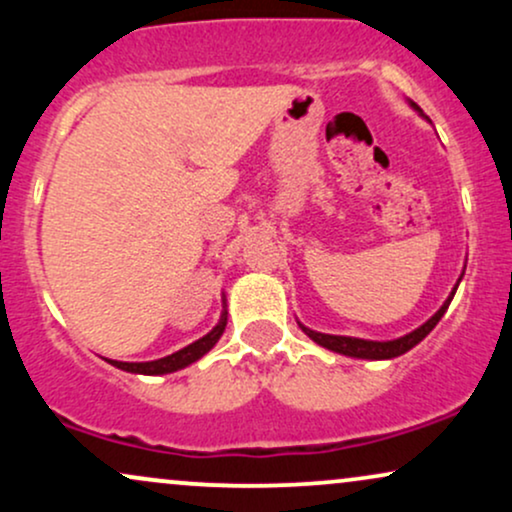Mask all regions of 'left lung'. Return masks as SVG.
<instances>
[{"label": "left lung", "instance_id": "1", "mask_svg": "<svg viewBox=\"0 0 512 512\" xmlns=\"http://www.w3.org/2000/svg\"><path fill=\"white\" fill-rule=\"evenodd\" d=\"M411 105H414V108L419 110V105H416V103H411ZM455 291H457V286H455ZM455 291L450 293V298L443 303V308H440L438 313L431 317V320L424 322V325H421L419 330L404 334V337H399V339H392V342H370V339L339 337V334H322V332L308 330V327H303V325H301V330L308 334V337L313 339V342H317L320 346H325V349H330V351H337V354L354 356V358H370V361H383V358H395V356L407 354L409 349H414V346L419 344L421 339H424L426 334L438 325L440 317H443L445 310H448V305L452 301V296H455Z\"/></svg>", "mask_w": 512, "mask_h": 512}]
</instances>
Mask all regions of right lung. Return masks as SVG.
Here are the masks:
<instances>
[{"label": "right lung", "mask_w": 512, "mask_h": 512, "mask_svg": "<svg viewBox=\"0 0 512 512\" xmlns=\"http://www.w3.org/2000/svg\"><path fill=\"white\" fill-rule=\"evenodd\" d=\"M226 315L228 313L221 315V322L209 334H204V337L197 339L195 344L185 346V349L175 351V354H170L166 358H158V361H149V363H125V361H110V363L122 370H129V373H144V375H163V373H173V370L190 366V363H195L197 358H202L211 346L219 342L223 330H226Z\"/></svg>", "instance_id": "add662e5"}]
</instances>
